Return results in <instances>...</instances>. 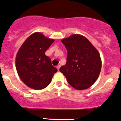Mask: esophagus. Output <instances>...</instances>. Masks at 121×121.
Segmentation results:
<instances>
[{"mask_svg":"<svg viewBox=\"0 0 121 121\" xmlns=\"http://www.w3.org/2000/svg\"><path fill=\"white\" fill-rule=\"evenodd\" d=\"M60 68V65H58L56 66V68H57V69H58V70H59V68Z\"/></svg>","mask_w":121,"mask_h":121,"instance_id":"34e87169","label":"esophagus"}]
</instances>
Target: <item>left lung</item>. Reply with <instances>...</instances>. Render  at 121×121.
<instances>
[{"instance_id": "left-lung-1", "label": "left lung", "mask_w": 121, "mask_h": 121, "mask_svg": "<svg viewBox=\"0 0 121 121\" xmlns=\"http://www.w3.org/2000/svg\"><path fill=\"white\" fill-rule=\"evenodd\" d=\"M61 42L68 51L67 62L59 70L68 83L76 90L90 87L98 79L101 59L97 49L84 36L73 34Z\"/></svg>"}]
</instances>
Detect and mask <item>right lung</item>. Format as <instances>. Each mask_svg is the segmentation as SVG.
<instances>
[{
  "label": "right lung",
  "mask_w": 121,
  "mask_h": 121,
  "mask_svg": "<svg viewBox=\"0 0 121 121\" xmlns=\"http://www.w3.org/2000/svg\"><path fill=\"white\" fill-rule=\"evenodd\" d=\"M53 42V39L37 32L29 36L18 49L16 58V70L20 79L29 87L34 90L47 87L58 71L45 54Z\"/></svg>",
  "instance_id": "right-lung-1"
}]
</instances>
